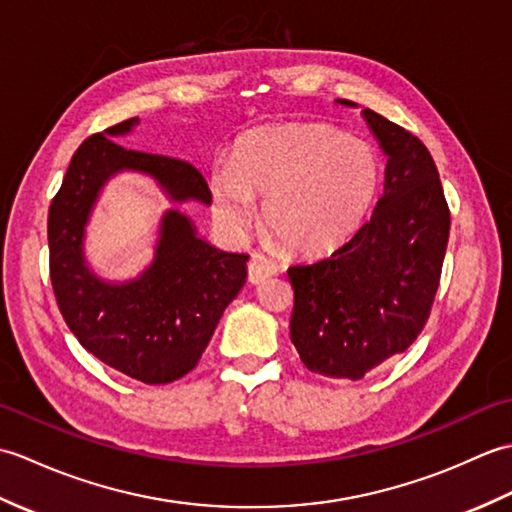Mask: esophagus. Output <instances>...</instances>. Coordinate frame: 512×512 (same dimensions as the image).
I'll return each instance as SVG.
<instances>
[{
  "label": "esophagus",
  "mask_w": 512,
  "mask_h": 512,
  "mask_svg": "<svg viewBox=\"0 0 512 512\" xmlns=\"http://www.w3.org/2000/svg\"><path fill=\"white\" fill-rule=\"evenodd\" d=\"M279 273V266L266 255H253L248 262V281L250 284H262L268 277Z\"/></svg>",
  "instance_id": "obj_1"
}]
</instances>
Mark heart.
<instances>
[{
	"label": "heart",
	"instance_id": "heart-1",
	"mask_svg": "<svg viewBox=\"0 0 512 512\" xmlns=\"http://www.w3.org/2000/svg\"><path fill=\"white\" fill-rule=\"evenodd\" d=\"M378 187L374 147L323 123L253 129L237 143L233 162L215 165L211 176L215 213L228 231L244 233L255 217V195H266L268 231L306 255L347 242Z\"/></svg>",
	"mask_w": 512,
	"mask_h": 512
}]
</instances>
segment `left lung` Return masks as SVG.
Here are the masks:
<instances>
[{
  "label": "left lung",
  "instance_id": "8db88e82",
  "mask_svg": "<svg viewBox=\"0 0 512 512\" xmlns=\"http://www.w3.org/2000/svg\"><path fill=\"white\" fill-rule=\"evenodd\" d=\"M361 114L387 156L385 191L350 242L288 268L295 290L290 339L303 365L350 380L418 339L440 286L451 226L429 149L380 114Z\"/></svg>",
  "mask_w": 512,
  "mask_h": 512
}]
</instances>
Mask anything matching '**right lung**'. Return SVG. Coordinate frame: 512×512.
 <instances>
[{"mask_svg":"<svg viewBox=\"0 0 512 512\" xmlns=\"http://www.w3.org/2000/svg\"><path fill=\"white\" fill-rule=\"evenodd\" d=\"M138 116L90 136L74 151L48 213L50 279L59 310L85 350L145 385L189 374L246 284L248 255L226 253L195 231L189 215L160 220L154 262L129 281H107L88 266L85 226L107 180L123 171L154 180L171 202L211 204L202 173L187 160L114 143Z\"/></svg>","mask_w":512,"mask_h":512,"instance_id":"right-lung-1","label":"right lung"}]
</instances>
